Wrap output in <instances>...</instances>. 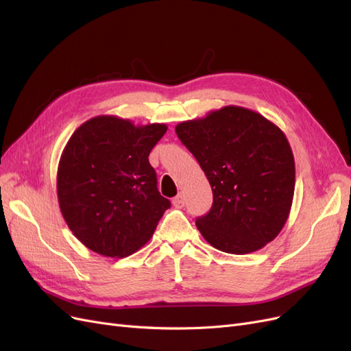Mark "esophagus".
<instances>
[{
	"label": "esophagus",
	"mask_w": 351,
	"mask_h": 351,
	"mask_svg": "<svg viewBox=\"0 0 351 351\" xmlns=\"http://www.w3.org/2000/svg\"><path fill=\"white\" fill-rule=\"evenodd\" d=\"M173 205H174L176 208H178V209H182V208L184 206V196H183V195L176 196V197L173 199Z\"/></svg>",
	"instance_id": "esophagus-1"
}]
</instances>
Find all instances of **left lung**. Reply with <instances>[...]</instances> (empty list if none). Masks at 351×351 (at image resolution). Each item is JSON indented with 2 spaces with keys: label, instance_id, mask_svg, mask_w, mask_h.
Here are the masks:
<instances>
[{
  "label": "left lung",
  "instance_id": "left-lung-1",
  "mask_svg": "<svg viewBox=\"0 0 351 351\" xmlns=\"http://www.w3.org/2000/svg\"><path fill=\"white\" fill-rule=\"evenodd\" d=\"M176 133L214 193L210 210L196 219L210 246L246 254L277 237L295 184L293 151L280 127L259 112L228 105L177 124Z\"/></svg>",
  "mask_w": 351,
  "mask_h": 351
}]
</instances>
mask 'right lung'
Returning <instances> with one entry per match:
<instances>
[{
	"instance_id": "obj_1",
	"label": "right lung",
	"mask_w": 351,
	"mask_h": 351,
	"mask_svg": "<svg viewBox=\"0 0 351 351\" xmlns=\"http://www.w3.org/2000/svg\"><path fill=\"white\" fill-rule=\"evenodd\" d=\"M167 129L98 115L71 134L60 158L57 195L62 218L88 249L125 258L152 237L171 204L158 192L147 156Z\"/></svg>"
}]
</instances>
